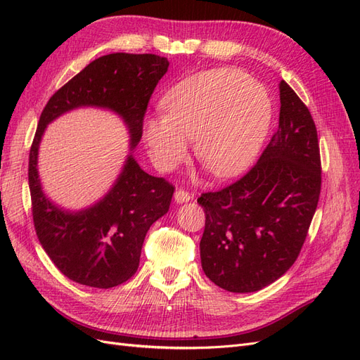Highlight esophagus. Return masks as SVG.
Listing matches in <instances>:
<instances>
[{
	"mask_svg": "<svg viewBox=\"0 0 360 360\" xmlns=\"http://www.w3.org/2000/svg\"><path fill=\"white\" fill-rule=\"evenodd\" d=\"M191 198H192V197H191V195H189L188 192H184V191H181V189L176 191V193H174V200H176V202H177V204H183V202H188V201H189Z\"/></svg>",
	"mask_w": 360,
	"mask_h": 360,
	"instance_id": "34e87169",
	"label": "esophagus"
}]
</instances>
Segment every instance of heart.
<instances>
[{
	"mask_svg": "<svg viewBox=\"0 0 360 360\" xmlns=\"http://www.w3.org/2000/svg\"><path fill=\"white\" fill-rule=\"evenodd\" d=\"M162 115L144 120L143 139L162 171L186 158L188 139L214 177L248 169L263 148L274 101L263 84L237 69H212L183 79L162 99Z\"/></svg>",
	"mask_w": 360,
	"mask_h": 360,
	"instance_id": "heart-1",
	"label": "heart"
}]
</instances>
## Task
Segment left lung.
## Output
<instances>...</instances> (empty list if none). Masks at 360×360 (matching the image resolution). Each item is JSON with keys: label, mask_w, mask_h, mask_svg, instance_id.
<instances>
[{"label": "left lung", "mask_w": 360, "mask_h": 360, "mask_svg": "<svg viewBox=\"0 0 360 360\" xmlns=\"http://www.w3.org/2000/svg\"><path fill=\"white\" fill-rule=\"evenodd\" d=\"M279 126L257 165L231 186L198 198L205 213L202 270L231 292L258 291L285 274L319 204L317 129L285 81L279 84Z\"/></svg>", "instance_id": "left-lung-1"}]
</instances>
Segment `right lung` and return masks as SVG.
<instances>
[{"label":"right lung","instance_id":"add662e5","mask_svg":"<svg viewBox=\"0 0 360 360\" xmlns=\"http://www.w3.org/2000/svg\"><path fill=\"white\" fill-rule=\"evenodd\" d=\"M169 61L155 53H110L91 61L53 94L43 110L30 150L28 183L39 240L64 276L81 285L111 288L135 275L148 228L169 210L172 184L147 174L134 158L143 120ZM79 107L122 118L129 155L113 186L79 211L53 203L38 177V148L53 119Z\"/></svg>","mask_w":360,"mask_h":360}]
</instances>
